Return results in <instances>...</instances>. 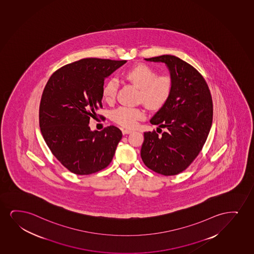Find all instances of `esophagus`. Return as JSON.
Wrapping results in <instances>:
<instances>
[{"instance_id":"1","label":"esophagus","mask_w":254,"mask_h":254,"mask_svg":"<svg viewBox=\"0 0 254 254\" xmlns=\"http://www.w3.org/2000/svg\"><path fill=\"white\" fill-rule=\"evenodd\" d=\"M131 132H132V130H130V129H123V130H122V133H123L124 135L129 134V133H131Z\"/></svg>"}]
</instances>
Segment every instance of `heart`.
I'll list each match as a JSON object with an SVG mask.
<instances>
[{
	"label": "heart",
	"instance_id": "b5f03b06",
	"mask_svg": "<svg viewBox=\"0 0 254 254\" xmlns=\"http://www.w3.org/2000/svg\"><path fill=\"white\" fill-rule=\"evenodd\" d=\"M127 79L140 90V101L148 109H158L167 102L172 90V81L168 76H158V73L145 64H138L126 73ZM119 82L116 78H110L102 88V96L106 102L115 98ZM145 117L140 109L121 107L113 113V120L126 127H132L138 120Z\"/></svg>",
	"mask_w": 254,
	"mask_h": 254
}]
</instances>
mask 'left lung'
I'll list each match as a JSON object with an SVG mask.
<instances>
[{"mask_svg":"<svg viewBox=\"0 0 254 254\" xmlns=\"http://www.w3.org/2000/svg\"><path fill=\"white\" fill-rule=\"evenodd\" d=\"M145 60L165 64L172 90L168 101L150 120L165 132L161 136L144 132L140 155L153 172L173 176L190 165L208 138L213 121L212 97L201 74L178 57L163 55Z\"/></svg>","mask_w":254,"mask_h":254,"instance_id":"left-lung-1","label":"left lung"}]
</instances>
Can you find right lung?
<instances>
[{
	"label": "right lung",
	"mask_w": 254,
	"mask_h": 254,
	"mask_svg": "<svg viewBox=\"0 0 254 254\" xmlns=\"http://www.w3.org/2000/svg\"><path fill=\"white\" fill-rule=\"evenodd\" d=\"M126 60L83 59L51 76L40 106V131L51 152L69 172L89 175L112 161L122 132L115 126L101 132L89 119L102 107L104 81Z\"/></svg>",
	"instance_id": "obj_1"
}]
</instances>
